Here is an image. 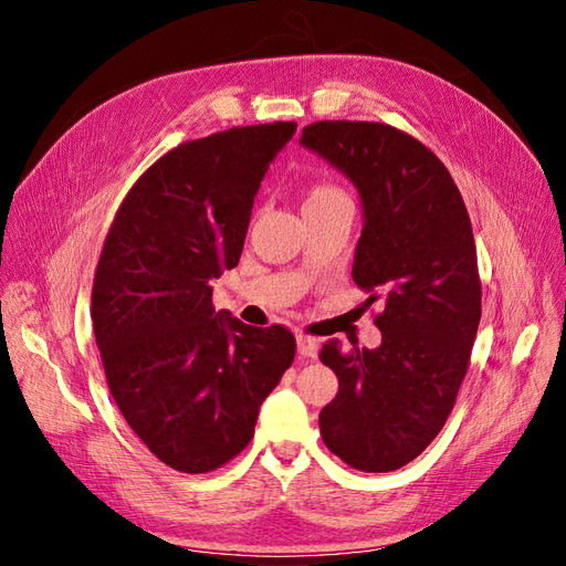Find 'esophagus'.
I'll return each instance as SVG.
<instances>
[{
	"mask_svg": "<svg viewBox=\"0 0 566 566\" xmlns=\"http://www.w3.org/2000/svg\"><path fill=\"white\" fill-rule=\"evenodd\" d=\"M297 354L304 358H316L318 356V342L310 335H297Z\"/></svg>",
	"mask_w": 566,
	"mask_h": 566,
	"instance_id": "34e87169",
	"label": "esophagus"
}]
</instances>
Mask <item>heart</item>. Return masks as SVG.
Returning a JSON list of instances; mask_svg holds the SVG:
<instances>
[{"instance_id":"1","label":"heart","mask_w":566,"mask_h":566,"mask_svg":"<svg viewBox=\"0 0 566 566\" xmlns=\"http://www.w3.org/2000/svg\"><path fill=\"white\" fill-rule=\"evenodd\" d=\"M347 198L342 188L333 186V184H316L310 193H306V202L304 205H316V202H328V200H339Z\"/></svg>"}]
</instances>
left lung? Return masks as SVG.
Here are the masks:
<instances>
[{
    "label": "left lung",
    "mask_w": 566,
    "mask_h": 566,
    "mask_svg": "<svg viewBox=\"0 0 566 566\" xmlns=\"http://www.w3.org/2000/svg\"><path fill=\"white\" fill-rule=\"evenodd\" d=\"M300 144L358 191L352 279L366 302H382L380 347L345 352L328 339L321 349L339 380L321 437L356 470H399L441 432L468 373L482 318L470 217L443 163L389 125L314 123Z\"/></svg>",
    "instance_id": "1"
}]
</instances>
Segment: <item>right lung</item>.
Wrapping results in <instances>:
<instances>
[{"instance_id":"1","label":"right lung","mask_w":566,"mask_h":566,"mask_svg":"<svg viewBox=\"0 0 566 566\" xmlns=\"http://www.w3.org/2000/svg\"><path fill=\"white\" fill-rule=\"evenodd\" d=\"M295 123L233 127L169 150L132 186L104 243L92 321L113 399L165 465L202 474L241 453L295 358L281 325L214 312L254 196Z\"/></svg>"}]
</instances>
